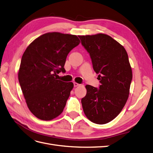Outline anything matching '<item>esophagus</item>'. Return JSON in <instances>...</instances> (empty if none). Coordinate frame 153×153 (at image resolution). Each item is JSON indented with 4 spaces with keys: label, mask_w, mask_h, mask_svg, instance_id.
Returning <instances> with one entry per match:
<instances>
[{
    "label": "esophagus",
    "mask_w": 153,
    "mask_h": 153,
    "mask_svg": "<svg viewBox=\"0 0 153 153\" xmlns=\"http://www.w3.org/2000/svg\"><path fill=\"white\" fill-rule=\"evenodd\" d=\"M74 87H78V86H79L80 85V84H78V83H76V82H74Z\"/></svg>",
    "instance_id": "obj_1"
}]
</instances>
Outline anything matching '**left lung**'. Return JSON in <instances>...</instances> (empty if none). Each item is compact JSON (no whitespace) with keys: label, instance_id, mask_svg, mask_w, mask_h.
<instances>
[{"label":"left lung","instance_id":"obj_1","mask_svg":"<svg viewBox=\"0 0 153 153\" xmlns=\"http://www.w3.org/2000/svg\"><path fill=\"white\" fill-rule=\"evenodd\" d=\"M89 52L94 71L98 74L100 88L87 85L81 100L86 117L92 123L104 124L121 112L128 100L132 70L126 50L105 34L78 36Z\"/></svg>","mask_w":153,"mask_h":153}]
</instances>
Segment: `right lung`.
<instances>
[{"instance_id": "1", "label": "right lung", "mask_w": 153, "mask_h": 153, "mask_svg": "<svg viewBox=\"0 0 153 153\" xmlns=\"http://www.w3.org/2000/svg\"><path fill=\"white\" fill-rule=\"evenodd\" d=\"M80 42L76 35L48 32L23 54L18 80L27 105L37 118L50 121L63 112L74 85L57 80V74L65 73L67 55Z\"/></svg>"}]
</instances>
